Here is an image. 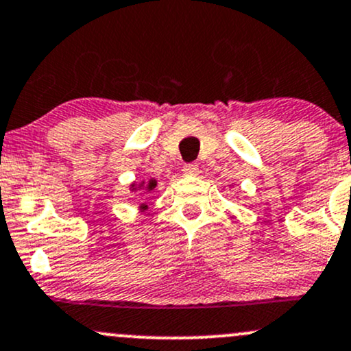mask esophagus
I'll return each instance as SVG.
<instances>
[{
  "label": "esophagus",
  "instance_id": "esophagus-1",
  "mask_svg": "<svg viewBox=\"0 0 351 351\" xmlns=\"http://www.w3.org/2000/svg\"><path fill=\"white\" fill-rule=\"evenodd\" d=\"M183 173L186 176H196L199 173V167L196 163H188L183 167Z\"/></svg>",
  "mask_w": 351,
  "mask_h": 351
}]
</instances>
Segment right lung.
<instances>
[{
    "mask_svg": "<svg viewBox=\"0 0 351 351\" xmlns=\"http://www.w3.org/2000/svg\"><path fill=\"white\" fill-rule=\"evenodd\" d=\"M156 186V180L155 178H149L148 182H145V180H141V182H133L130 184V191H133V193H136V191H143V193H152L153 190H155ZM148 205L146 203H141L140 206H138V210L140 211H145Z\"/></svg>",
    "mask_w": 351,
    "mask_h": 351,
    "instance_id": "add662e5",
    "label": "right lung"
}]
</instances>
